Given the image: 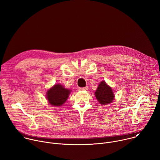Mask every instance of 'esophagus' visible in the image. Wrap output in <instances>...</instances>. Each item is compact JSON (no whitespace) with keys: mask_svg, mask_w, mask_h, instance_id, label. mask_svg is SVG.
<instances>
[{"mask_svg":"<svg viewBox=\"0 0 160 160\" xmlns=\"http://www.w3.org/2000/svg\"><path fill=\"white\" fill-rule=\"evenodd\" d=\"M79 90H88V87H81L78 88Z\"/></svg>","mask_w":160,"mask_h":160,"instance_id":"1","label":"esophagus"}]
</instances>
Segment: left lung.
I'll return each instance as SVG.
<instances>
[{
  "label": "left lung",
  "instance_id": "1",
  "mask_svg": "<svg viewBox=\"0 0 160 160\" xmlns=\"http://www.w3.org/2000/svg\"><path fill=\"white\" fill-rule=\"evenodd\" d=\"M95 96L98 102L102 105L110 104L115 99V95L112 88L109 87L104 81H102L99 84L95 92Z\"/></svg>",
  "mask_w": 160,
  "mask_h": 160
}]
</instances>
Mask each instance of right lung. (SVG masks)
Instances as JSON below:
<instances>
[{"instance_id": "1", "label": "right lung", "mask_w": 160, "mask_h": 160, "mask_svg": "<svg viewBox=\"0 0 160 160\" xmlns=\"http://www.w3.org/2000/svg\"><path fill=\"white\" fill-rule=\"evenodd\" d=\"M70 92V90L64 88L62 85L56 84L48 90L46 98L51 105L60 106L66 101Z\"/></svg>"}]
</instances>
